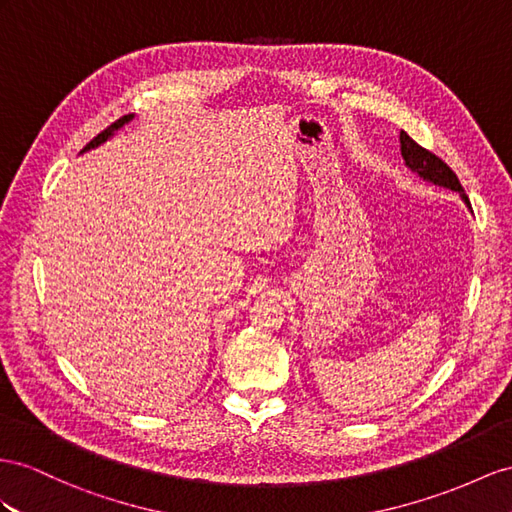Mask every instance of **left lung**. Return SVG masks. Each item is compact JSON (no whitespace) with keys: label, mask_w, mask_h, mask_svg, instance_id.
I'll return each mask as SVG.
<instances>
[{"label":"left lung","mask_w":512,"mask_h":512,"mask_svg":"<svg viewBox=\"0 0 512 512\" xmlns=\"http://www.w3.org/2000/svg\"><path fill=\"white\" fill-rule=\"evenodd\" d=\"M400 151L404 157V164L411 170H415L419 177L426 181H432L435 186L458 192L461 194V199L467 203V207H471L469 199L465 196V190L461 186V181H458V177L454 175V170L435 153H430L428 149L419 147V144L409 134H406V131H400Z\"/></svg>","instance_id":"8db88e82"}]
</instances>
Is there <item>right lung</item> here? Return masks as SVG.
I'll return each instance as SVG.
<instances>
[{
  "label": "right lung",
  "mask_w": 512,
  "mask_h": 512,
  "mask_svg": "<svg viewBox=\"0 0 512 512\" xmlns=\"http://www.w3.org/2000/svg\"><path fill=\"white\" fill-rule=\"evenodd\" d=\"M131 119H134V114H125V116H121L119 121H114V123H112L108 129H103L99 136H95L93 140H90V142L86 144V147H84V151H90V149L99 147V144H103V142H106L108 138H112V136H114V131H116V129H121V127H123L125 123H129ZM84 151H82V153H84Z\"/></svg>",
  "instance_id": "1"
}]
</instances>
